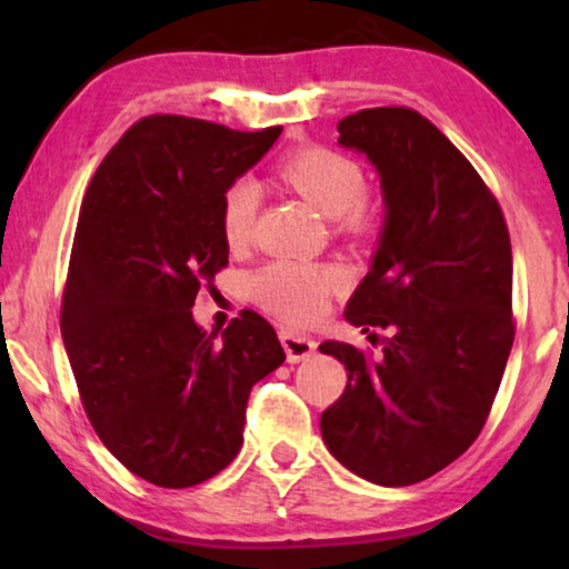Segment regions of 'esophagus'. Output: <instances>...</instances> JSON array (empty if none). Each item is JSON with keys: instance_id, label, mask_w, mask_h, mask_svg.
<instances>
[{"instance_id": "34e87169", "label": "esophagus", "mask_w": 569, "mask_h": 569, "mask_svg": "<svg viewBox=\"0 0 569 569\" xmlns=\"http://www.w3.org/2000/svg\"><path fill=\"white\" fill-rule=\"evenodd\" d=\"M279 339H282V347L287 352V360L290 362H302V360H308V357H313V352H316V339L306 337V333H300V331L284 329L282 333H279Z\"/></svg>"}]
</instances>
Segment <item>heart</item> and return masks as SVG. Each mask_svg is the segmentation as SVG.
<instances>
[{
	"instance_id": "b5f03b06",
	"label": "heart",
	"mask_w": 569,
	"mask_h": 569,
	"mask_svg": "<svg viewBox=\"0 0 569 569\" xmlns=\"http://www.w3.org/2000/svg\"><path fill=\"white\" fill-rule=\"evenodd\" d=\"M282 178L329 220H339L347 230H368L372 209L362 197L365 176L347 154L308 147L282 162ZM261 189L253 178H238L222 193L220 222L228 243L240 246L251 238ZM341 271L298 261H271L253 277V295L263 308L290 318L313 321L323 313L329 292L339 290Z\"/></svg>"
}]
</instances>
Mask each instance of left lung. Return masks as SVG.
I'll use <instances>...</instances> for the list:
<instances>
[{"label":"left lung","mask_w":569,"mask_h":569,"mask_svg":"<svg viewBox=\"0 0 569 569\" xmlns=\"http://www.w3.org/2000/svg\"><path fill=\"white\" fill-rule=\"evenodd\" d=\"M337 129L383 191L376 253L345 318L393 337L378 360L347 341L318 347L347 368L321 435L357 477L409 487L453 463L492 409L512 347L510 236L471 162L417 111L368 108Z\"/></svg>","instance_id":"obj_1"}]
</instances>
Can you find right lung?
<instances>
[{
	"label": "right lung",
	"mask_w": 569,
	"mask_h": 569,
	"mask_svg": "<svg viewBox=\"0 0 569 569\" xmlns=\"http://www.w3.org/2000/svg\"><path fill=\"white\" fill-rule=\"evenodd\" d=\"M279 134L147 116L82 199L61 339L98 438L150 485L183 489L220 473L243 446L248 393L284 362L253 310L222 337L191 313L228 263L222 193Z\"/></svg>",
	"instance_id": "add662e5"
}]
</instances>
